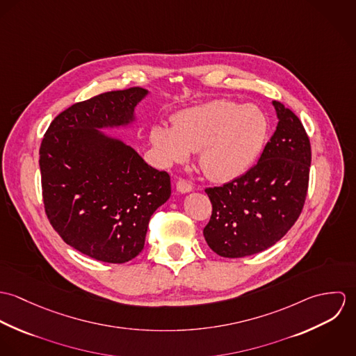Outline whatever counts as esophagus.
Instances as JSON below:
<instances>
[{"label": "esophagus", "mask_w": 356, "mask_h": 356, "mask_svg": "<svg viewBox=\"0 0 356 356\" xmlns=\"http://www.w3.org/2000/svg\"><path fill=\"white\" fill-rule=\"evenodd\" d=\"M177 191L178 192H181V193H189V192H192L193 191V186H192V184L191 182H188L186 179H178V182H177Z\"/></svg>", "instance_id": "1"}]
</instances>
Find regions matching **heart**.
I'll list each match as a JSON object with an SVG mask.
<instances>
[{
    "label": "heart",
    "instance_id": "b5f03b06",
    "mask_svg": "<svg viewBox=\"0 0 356 356\" xmlns=\"http://www.w3.org/2000/svg\"><path fill=\"white\" fill-rule=\"evenodd\" d=\"M267 137L264 113L254 105L215 100L177 113L172 127L153 126L149 140L165 164L200 152L204 174L218 182L243 175L259 157Z\"/></svg>",
    "mask_w": 356,
    "mask_h": 356
}]
</instances>
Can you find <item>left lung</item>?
<instances>
[{"instance_id":"left-lung-1","label":"left lung","mask_w":356,"mask_h":356,"mask_svg":"<svg viewBox=\"0 0 356 356\" xmlns=\"http://www.w3.org/2000/svg\"><path fill=\"white\" fill-rule=\"evenodd\" d=\"M278 124L259 161L241 177L207 188L212 204L203 234L208 247L223 257L259 254L295 225L308 191L311 145L300 119L273 102Z\"/></svg>"}]
</instances>
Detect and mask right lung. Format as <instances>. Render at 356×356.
<instances>
[{
	"label": "right lung",
	"instance_id": "1",
	"mask_svg": "<svg viewBox=\"0 0 356 356\" xmlns=\"http://www.w3.org/2000/svg\"><path fill=\"white\" fill-rule=\"evenodd\" d=\"M148 95L106 92L58 113L40 148L42 199L65 244L105 263L140 254L153 212L171 195L170 175L99 129L129 124Z\"/></svg>",
	"mask_w": 356,
	"mask_h": 356
}]
</instances>
